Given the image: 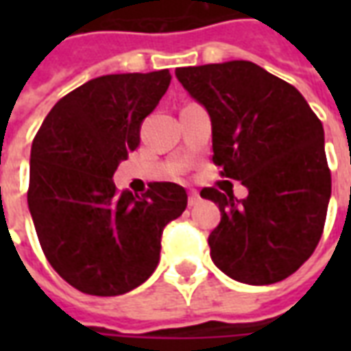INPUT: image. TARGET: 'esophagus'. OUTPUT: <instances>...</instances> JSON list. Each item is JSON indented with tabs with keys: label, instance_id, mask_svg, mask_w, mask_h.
<instances>
[{
	"label": "esophagus",
	"instance_id": "34e87169",
	"mask_svg": "<svg viewBox=\"0 0 351 351\" xmlns=\"http://www.w3.org/2000/svg\"><path fill=\"white\" fill-rule=\"evenodd\" d=\"M197 201H199V193L195 190H190L188 191V205L193 206V205H197Z\"/></svg>",
	"mask_w": 351,
	"mask_h": 351
}]
</instances>
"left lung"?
Segmentation results:
<instances>
[{"mask_svg": "<svg viewBox=\"0 0 351 351\" xmlns=\"http://www.w3.org/2000/svg\"><path fill=\"white\" fill-rule=\"evenodd\" d=\"M175 73L210 114L214 165L248 188L244 199L201 190L221 214L208 235L214 265L252 286L287 278L316 250L331 199L319 118L297 88L252 62Z\"/></svg>", "mask_w": 351, "mask_h": 351, "instance_id": "1", "label": "left lung"}]
</instances>
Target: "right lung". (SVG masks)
<instances>
[{
    "instance_id": "obj_1",
    "label": "right lung",
    "mask_w": 351,
    "mask_h": 351,
    "mask_svg": "<svg viewBox=\"0 0 351 351\" xmlns=\"http://www.w3.org/2000/svg\"><path fill=\"white\" fill-rule=\"evenodd\" d=\"M169 84V69L88 80L58 101L35 135L27 206L52 269L82 293L114 297L150 278L163 228L188 205L175 182H150L143 195L112 182Z\"/></svg>"
}]
</instances>
